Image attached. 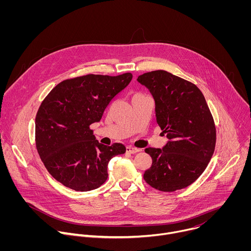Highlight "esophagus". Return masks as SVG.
I'll return each mask as SVG.
<instances>
[{
  "label": "esophagus",
  "instance_id": "esophagus-1",
  "mask_svg": "<svg viewBox=\"0 0 251 251\" xmlns=\"http://www.w3.org/2000/svg\"><path fill=\"white\" fill-rule=\"evenodd\" d=\"M140 150L139 149H137V148H134V147H131V146H129V147H127L126 148V152L127 153H129V154H136L137 152H139Z\"/></svg>",
  "mask_w": 251,
  "mask_h": 251
}]
</instances>
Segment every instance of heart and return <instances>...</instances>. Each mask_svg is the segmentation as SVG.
I'll use <instances>...</instances> for the list:
<instances>
[{
	"mask_svg": "<svg viewBox=\"0 0 251 251\" xmlns=\"http://www.w3.org/2000/svg\"><path fill=\"white\" fill-rule=\"evenodd\" d=\"M142 95H143V94H141V93H137V94L134 95V97H139V96H142ZM134 97H133V98H134Z\"/></svg>",
	"mask_w": 251,
	"mask_h": 251,
	"instance_id": "b5f03b06",
	"label": "heart"
}]
</instances>
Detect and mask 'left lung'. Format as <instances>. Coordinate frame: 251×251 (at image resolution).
Masks as SVG:
<instances>
[{
  "instance_id": "1",
  "label": "left lung",
  "mask_w": 251,
  "mask_h": 251,
  "mask_svg": "<svg viewBox=\"0 0 251 251\" xmlns=\"http://www.w3.org/2000/svg\"><path fill=\"white\" fill-rule=\"evenodd\" d=\"M137 80L152 93L157 123L169 139L163 149H145L152 166L144 180L162 192L187 188L203 173L216 147V125L204 96L194 83L165 70Z\"/></svg>"
}]
</instances>
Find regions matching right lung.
<instances>
[{
    "instance_id": "1",
    "label": "right lung",
    "mask_w": 251,
    "mask_h": 251,
    "mask_svg": "<svg viewBox=\"0 0 251 251\" xmlns=\"http://www.w3.org/2000/svg\"><path fill=\"white\" fill-rule=\"evenodd\" d=\"M131 79L130 73L65 79L43 100L35 116V146L48 172L66 188L77 192L99 188L108 177L111 158L126 152L121 143L100 144L90 125L100 121Z\"/></svg>"
}]
</instances>
